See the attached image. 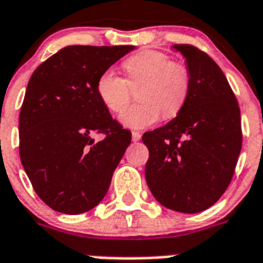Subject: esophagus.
Segmentation results:
<instances>
[{
	"mask_svg": "<svg viewBox=\"0 0 263 263\" xmlns=\"http://www.w3.org/2000/svg\"><path fill=\"white\" fill-rule=\"evenodd\" d=\"M132 138H133V141H140L141 140V133L140 132H133L132 133Z\"/></svg>",
	"mask_w": 263,
	"mask_h": 263,
	"instance_id": "34e87169",
	"label": "esophagus"
}]
</instances>
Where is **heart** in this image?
<instances>
[{"label":"heart","instance_id":"obj_1","mask_svg":"<svg viewBox=\"0 0 263 263\" xmlns=\"http://www.w3.org/2000/svg\"><path fill=\"white\" fill-rule=\"evenodd\" d=\"M126 79L108 70L97 79L96 90L105 108L125 111L132 87H138V104L126 109L121 122L130 129H145L160 119H170L184 107L191 90V74L181 63L159 50H141L123 63Z\"/></svg>","mask_w":263,"mask_h":263}]
</instances>
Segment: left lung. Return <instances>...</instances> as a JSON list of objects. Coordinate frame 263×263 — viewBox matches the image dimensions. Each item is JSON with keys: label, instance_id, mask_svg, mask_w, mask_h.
<instances>
[{"label": "left lung", "instance_id": "left-lung-1", "mask_svg": "<svg viewBox=\"0 0 263 263\" xmlns=\"http://www.w3.org/2000/svg\"><path fill=\"white\" fill-rule=\"evenodd\" d=\"M186 59L191 90L173 121L146 132L145 180L160 204L200 213L222 196L241 151V119L227 77L209 54L189 44L174 45Z\"/></svg>", "mask_w": 263, "mask_h": 263}]
</instances>
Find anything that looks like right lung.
Segmentation results:
<instances>
[{"mask_svg":"<svg viewBox=\"0 0 263 263\" xmlns=\"http://www.w3.org/2000/svg\"><path fill=\"white\" fill-rule=\"evenodd\" d=\"M134 46H66L36 67L19 115L20 160L50 209L81 214L103 200L132 133L112 119L96 85ZM103 134L96 143L92 136Z\"/></svg>","mask_w":263,"mask_h":263,"instance_id":"obj_1","label":"right lung"}]
</instances>
